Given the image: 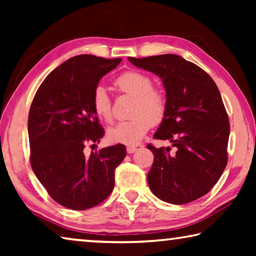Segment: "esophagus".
Segmentation results:
<instances>
[{
    "label": "esophagus",
    "mask_w": 256,
    "mask_h": 256,
    "mask_svg": "<svg viewBox=\"0 0 256 256\" xmlns=\"http://www.w3.org/2000/svg\"><path fill=\"white\" fill-rule=\"evenodd\" d=\"M126 150H128V154H133V152H136V151L138 150V148H136V146H126Z\"/></svg>",
    "instance_id": "34e87169"
}]
</instances>
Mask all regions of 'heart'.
Segmentation results:
<instances>
[{"instance_id":"heart-1","label":"heart","mask_w":256,"mask_h":256,"mask_svg":"<svg viewBox=\"0 0 256 256\" xmlns=\"http://www.w3.org/2000/svg\"><path fill=\"white\" fill-rule=\"evenodd\" d=\"M115 86L120 92L134 97L131 120L108 128L110 141L123 144H136L141 141L152 124L164 120L167 110V97L162 89L152 86V79L140 71H126L118 76ZM92 107L98 118L110 123L112 102L105 86H97L92 94Z\"/></svg>"}]
</instances>
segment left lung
<instances>
[{
	"label": "left lung",
	"instance_id": "left-lung-1",
	"mask_svg": "<svg viewBox=\"0 0 256 256\" xmlns=\"http://www.w3.org/2000/svg\"><path fill=\"white\" fill-rule=\"evenodd\" d=\"M133 66L162 80L167 110L154 138L170 141L175 151L154 148L148 184L156 196L185 204L209 192L228 162L229 125L219 89L206 71L182 56L128 58Z\"/></svg>",
	"mask_w": 256,
	"mask_h": 256
}]
</instances>
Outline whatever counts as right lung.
Wrapping results in <instances>:
<instances>
[{"label":"right lung","mask_w":256,"mask_h":256,"mask_svg":"<svg viewBox=\"0 0 256 256\" xmlns=\"http://www.w3.org/2000/svg\"><path fill=\"white\" fill-rule=\"evenodd\" d=\"M120 60L73 56L46 76L30 106L32 168L50 198L71 210L90 209L107 198L116 167L126 156L124 144L84 154V146L105 134L92 107L94 90Z\"/></svg>","instance_id":"right-lung-1"}]
</instances>
